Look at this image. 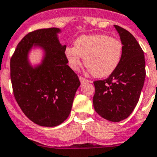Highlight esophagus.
I'll use <instances>...</instances> for the list:
<instances>
[{"mask_svg": "<svg viewBox=\"0 0 157 157\" xmlns=\"http://www.w3.org/2000/svg\"><path fill=\"white\" fill-rule=\"evenodd\" d=\"M79 79H80V81H81V84L89 83V82H91L90 81H89V80L86 79L85 77H83V76H80V77H79Z\"/></svg>", "mask_w": 157, "mask_h": 157, "instance_id": "obj_1", "label": "esophagus"}]
</instances>
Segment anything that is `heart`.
Wrapping results in <instances>:
<instances>
[{
  "label": "heart",
  "instance_id": "obj_1",
  "mask_svg": "<svg viewBox=\"0 0 157 157\" xmlns=\"http://www.w3.org/2000/svg\"><path fill=\"white\" fill-rule=\"evenodd\" d=\"M123 44L119 39L104 34L81 36L74 46L65 50L69 67L77 71L84 62L90 73L96 77H107L114 72L121 61Z\"/></svg>",
  "mask_w": 157,
  "mask_h": 157
}]
</instances>
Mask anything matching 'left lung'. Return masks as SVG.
Returning <instances> with one entry per match:
<instances>
[{
  "mask_svg": "<svg viewBox=\"0 0 157 157\" xmlns=\"http://www.w3.org/2000/svg\"><path fill=\"white\" fill-rule=\"evenodd\" d=\"M123 44V55L117 70L103 81H94L95 112L104 119L119 122L131 114L144 87L146 70L144 51L131 33L114 25Z\"/></svg>",
  "mask_w": 157,
  "mask_h": 157,
  "instance_id": "1",
  "label": "left lung"
}]
</instances>
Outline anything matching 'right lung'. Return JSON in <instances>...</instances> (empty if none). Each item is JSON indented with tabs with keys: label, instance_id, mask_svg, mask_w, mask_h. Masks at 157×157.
Here are the masks:
<instances>
[{
	"label": "right lung",
	"instance_id": "1",
	"mask_svg": "<svg viewBox=\"0 0 157 157\" xmlns=\"http://www.w3.org/2000/svg\"><path fill=\"white\" fill-rule=\"evenodd\" d=\"M59 28H50L28 33L10 59L14 98L26 117L40 126H57L68 117L81 85L77 75L67 64L66 45L59 43ZM33 44L45 51L43 63L36 68L27 59Z\"/></svg>",
	"mask_w": 157,
	"mask_h": 157
}]
</instances>
